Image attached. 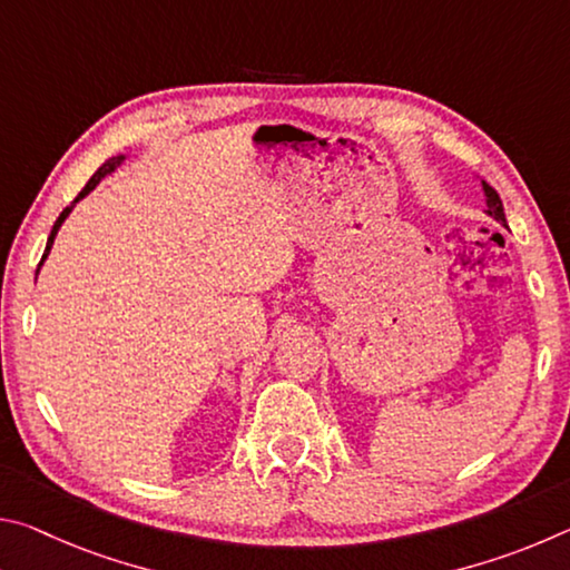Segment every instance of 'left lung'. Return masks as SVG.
Masks as SVG:
<instances>
[{
    "label": "left lung",
    "mask_w": 570,
    "mask_h": 570,
    "mask_svg": "<svg viewBox=\"0 0 570 570\" xmlns=\"http://www.w3.org/2000/svg\"><path fill=\"white\" fill-rule=\"evenodd\" d=\"M482 193H485V206L488 216H493L495 220H500V224H505V210H503V200H500L498 190L493 186H488L485 180H482Z\"/></svg>",
    "instance_id": "obj_1"
}]
</instances>
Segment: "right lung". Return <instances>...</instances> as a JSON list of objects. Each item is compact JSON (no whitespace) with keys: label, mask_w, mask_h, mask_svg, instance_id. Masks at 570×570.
Returning <instances> with one entry per match:
<instances>
[{"label":"right lung","mask_w":570,"mask_h":570,"mask_svg":"<svg viewBox=\"0 0 570 570\" xmlns=\"http://www.w3.org/2000/svg\"><path fill=\"white\" fill-rule=\"evenodd\" d=\"M125 160V156H115V158H110V160H105L102 163V166L98 168V170H95V176L88 180V186H85L82 190H80V196H77L75 200H72V204L70 206H67L65 210H62V214H60V218H57L55 220V226H52V234H50V238H47V248H45V256H42V262H40V266L45 264V258H47V254H50V248H52V244H55V236H57V230H60V226L65 224V218L67 216H70V210L75 208V204H77V200H80V198H85V196H88V193L95 188V186H98V183L105 178V176H110V173L115 170V168H118L120 166V163ZM40 266H37V272H40Z\"/></svg>","instance_id":"add662e5"}]
</instances>
